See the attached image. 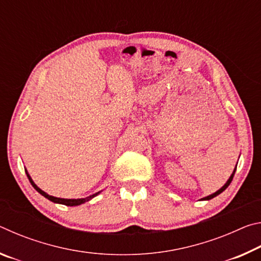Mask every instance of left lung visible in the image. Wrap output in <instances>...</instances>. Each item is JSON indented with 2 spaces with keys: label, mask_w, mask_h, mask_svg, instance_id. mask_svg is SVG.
I'll list each match as a JSON object with an SVG mask.
<instances>
[{
  "label": "left lung",
  "mask_w": 261,
  "mask_h": 261,
  "mask_svg": "<svg viewBox=\"0 0 261 261\" xmlns=\"http://www.w3.org/2000/svg\"><path fill=\"white\" fill-rule=\"evenodd\" d=\"M236 167H237V165H236ZM235 171H236V168L235 169H233V171H232V174L230 175V177H229V179L227 180L226 182V184L223 185L222 188L221 189H219L218 191L216 192H214V193H212V194H210V196H207V197H205V198H202V199H200V200H210V199H212V198H214V197H216V196H219V194L221 193V192H223L224 190H226L229 185H230V183H231V180H232V178H233V175H235Z\"/></svg>",
  "instance_id": "left-lung-1"
}]
</instances>
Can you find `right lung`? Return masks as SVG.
Here are the masks:
<instances>
[{
  "instance_id": "add662e5",
  "label": "right lung",
  "mask_w": 261,
  "mask_h": 261,
  "mask_svg": "<svg viewBox=\"0 0 261 261\" xmlns=\"http://www.w3.org/2000/svg\"><path fill=\"white\" fill-rule=\"evenodd\" d=\"M25 173H26V175H28L29 180L31 182V184H32V187H33L35 190H37V191H38L39 193L42 194L43 197L47 198L48 200L55 202V204H62V205H65V206H78V205L84 204V202H86V201H88V200H91L92 198H94L95 196H98V194L101 192V191H99V192H96V193H94V194H92V196H90V197L79 198V199H64V198L53 197V196H49V194H48V193H46L45 191H42V190H41L40 188H39V187H37V184H35V183L33 182V179L31 178V176L29 175L28 170H26V169H25Z\"/></svg>"
}]
</instances>
